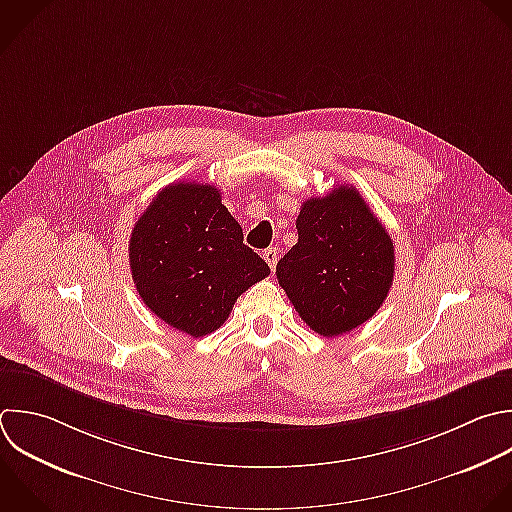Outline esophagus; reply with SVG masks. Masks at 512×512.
Listing matches in <instances>:
<instances>
[{"label":"esophagus","mask_w":512,"mask_h":512,"mask_svg":"<svg viewBox=\"0 0 512 512\" xmlns=\"http://www.w3.org/2000/svg\"><path fill=\"white\" fill-rule=\"evenodd\" d=\"M262 256H264L266 264L270 266V270H274V268H276V262H278V248H266V250L262 252Z\"/></svg>","instance_id":"obj_1"}]
</instances>
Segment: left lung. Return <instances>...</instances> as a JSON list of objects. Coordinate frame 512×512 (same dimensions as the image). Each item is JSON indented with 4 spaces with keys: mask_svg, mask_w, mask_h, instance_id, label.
Returning a JSON list of instances; mask_svg holds the SVG:
<instances>
[{
    "mask_svg": "<svg viewBox=\"0 0 512 512\" xmlns=\"http://www.w3.org/2000/svg\"><path fill=\"white\" fill-rule=\"evenodd\" d=\"M296 230L276 276L300 318L326 338L372 318L392 286L394 246L358 190L306 200Z\"/></svg>",
    "mask_w": 512,
    "mask_h": 512,
    "instance_id": "obj_1",
    "label": "left lung"
}]
</instances>
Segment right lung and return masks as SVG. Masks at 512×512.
<instances>
[{
  "label": "right lung",
  "instance_id": "right-lung-1",
  "mask_svg": "<svg viewBox=\"0 0 512 512\" xmlns=\"http://www.w3.org/2000/svg\"><path fill=\"white\" fill-rule=\"evenodd\" d=\"M130 270L144 304L194 338L218 330L238 296L270 274L220 190L196 182L156 194L132 230Z\"/></svg>",
  "mask_w": 512,
  "mask_h": 512
}]
</instances>
